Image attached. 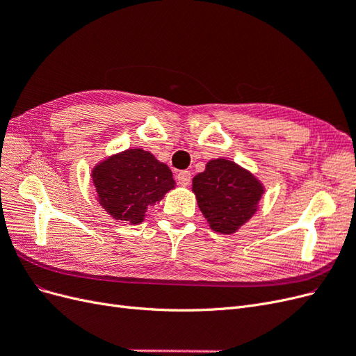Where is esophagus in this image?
<instances>
[{
	"instance_id": "34e87169",
	"label": "esophagus",
	"mask_w": 356,
	"mask_h": 356,
	"mask_svg": "<svg viewBox=\"0 0 356 356\" xmlns=\"http://www.w3.org/2000/svg\"><path fill=\"white\" fill-rule=\"evenodd\" d=\"M177 179H178V182H179L182 187H187L190 182H191V174H190L188 170H181L179 174L177 175Z\"/></svg>"
}]
</instances>
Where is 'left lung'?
<instances>
[{
	"label": "left lung",
	"instance_id": "obj_1",
	"mask_svg": "<svg viewBox=\"0 0 356 356\" xmlns=\"http://www.w3.org/2000/svg\"><path fill=\"white\" fill-rule=\"evenodd\" d=\"M191 188L209 227L221 234L236 233L250 221L264 195L260 179L227 159L209 160Z\"/></svg>",
	"mask_w": 356,
	"mask_h": 356
}]
</instances>
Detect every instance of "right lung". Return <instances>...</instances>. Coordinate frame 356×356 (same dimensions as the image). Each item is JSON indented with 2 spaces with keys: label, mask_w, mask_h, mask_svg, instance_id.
I'll return each mask as SVG.
<instances>
[{
  "label": "right lung",
  "mask_w": 356,
  "mask_h": 356,
  "mask_svg": "<svg viewBox=\"0 0 356 356\" xmlns=\"http://www.w3.org/2000/svg\"><path fill=\"white\" fill-rule=\"evenodd\" d=\"M96 199L114 220L141 224L147 209L175 188L168 165L149 152L127 148L104 159L92 169Z\"/></svg>",
  "instance_id": "add662e5"
}]
</instances>
